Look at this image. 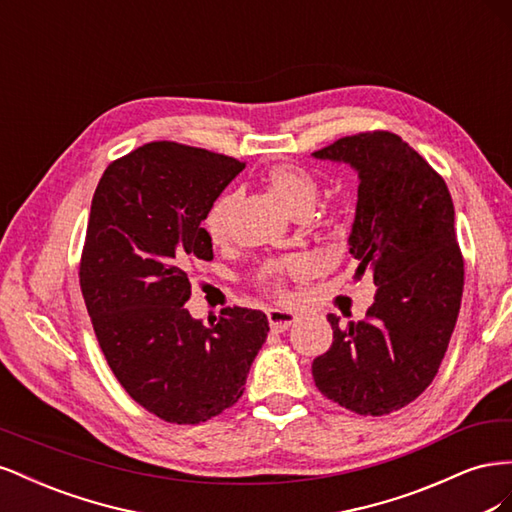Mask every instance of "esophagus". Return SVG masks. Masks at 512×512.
Returning <instances> with one entry per match:
<instances>
[{"label": "esophagus", "instance_id": "obj_1", "mask_svg": "<svg viewBox=\"0 0 512 512\" xmlns=\"http://www.w3.org/2000/svg\"><path fill=\"white\" fill-rule=\"evenodd\" d=\"M269 324H271V331L275 333H284L288 327H292L294 322H297V314L290 312V309H280V307H271L267 312Z\"/></svg>", "mask_w": 512, "mask_h": 512}]
</instances>
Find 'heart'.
<instances>
[{
  "instance_id": "b5f03b06",
  "label": "heart",
  "mask_w": 512,
  "mask_h": 512,
  "mask_svg": "<svg viewBox=\"0 0 512 512\" xmlns=\"http://www.w3.org/2000/svg\"><path fill=\"white\" fill-rule=\"evenodd\" d=\"M267 188L273 196L280 200L282 207L294 215H309L316 205L320 185L312 173L299 164H277L265 175ZM237 205V194H224L215 200V205L209 209L205 218L207 237L213 243H222L228 239L230 232V218ZM271 273H290V275H303L309 271V262L305 258H288L282 262H273L269 267Z\"/></svg>"
}]
</instances>
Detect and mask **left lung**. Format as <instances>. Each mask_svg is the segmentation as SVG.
<instances>
[{
  "label": "left lung",
  "instance_id": "left-lung-1",
  "mask_svg": "<svg viewBox=\"0 0 512 512\" xmlns=\"http://www.w3.org/2000/svg\"><path fill=\"white\" fill-rule=\"evenodd\" d=\"M316 160L348 164L359 175L348 237L378 286L365 320L339 324L312 363L318 391L356 414L382 416L408 406L436 378L461 307L463 258L455 207L444 179L391 132L339 138Z\"/></svg>",
  "mask_w": 512,
  "mask_h": 512
}]
</instances>
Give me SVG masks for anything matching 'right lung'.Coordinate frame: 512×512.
I'll return each instance as SVG.
<instances>
[{
    "mask_svg": "<svg viewBox=\"0 0 512 512\" xmlns=\"http://www.w3.org/2000/svg\"><path fill=\"white\" fill-rule=\"evenodd\" d=\"M245 164L207 149L149 143L98 183L81 258V290L98 344L128 395L168 423L196 425L243 395L269 333L260 309L192 318L190 262L211 260L200 226Z\"/></svg>",
    "mask_w": 512,
    "mask_h": 512,
    "instance_id": "right-lung-1",
    "label": "right lung"
}]
</instances>
